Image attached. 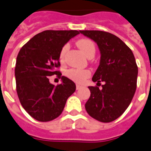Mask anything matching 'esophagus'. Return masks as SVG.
<instances>
[{
	"mask_svg": "<svg viewBox=\"0 0 151 151\" xmlns=\"http://www.w3.org/2000/svg\"><path fill=\"white\" fill-rule=\"evenodd\" d=\"M81 88V86L80 85H76V88H77V90L80 89Z\"/></svg>",
	"mask_w": 151,
	"mask_h": 151,
	"instance_id": "1",
	"label": "esophagus"
}]
</instances>
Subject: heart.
<instances>
[{"label":"heart","mask_w":151,"mask_h":151,"mask_svg":"<svg viewBox=\"0 0 151 151\" xmlns=\"http://www.w3.org/2000/svg\"><path fill=\"white\" fill-rule=\"evenodd\" d=\"M77 45L79 47L81 50L82 52L88 57L92 54H95L96 52V47H95L94 43L92 41L89 39L83 38L78 40L77 42ZM68 48V45H65L63 46L61 50L59 52V61L63 62L64 56H65V53ZM67 78L71 79L73 81L77 83H83L86 79H87L90 75H91V72L88 70H81V69H70L66 71V73Z\"/></svg>","instance_id":"1"}]
</instances>
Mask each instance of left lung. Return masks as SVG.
Here are the masks:
<instances>
[{"instance_id":"1","label":"left lung","mask_w":151,"mask_h":151,"mask_svg":"<svg viewBox=\"0 0 151 151\" xmlns=\"http://www.w3.org/2000/svg\"><path fill=\"white\" fill-rule=\"evenodd\" d=\"M98 45L100 64L89 86L91 96L85 103L88 114L101 122H111L125 111L133 98L137 85L138 66L132 50L114 34L101 30H80ZM101 85V84H100Z\"/></svg>"}]
</instances>
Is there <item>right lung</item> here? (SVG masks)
<instances>
[{
  "label": "right lung",
  "mask_w": 151,
  "mask_h": 151,
  "mask_svg": "<svg viewBox=\"0 0 151 151\" xmlns=\"http://www.w3.org/2000/svg\"><path fill=\"white\" fill-rule=\"evenodd\" d=\"M78 30H45L32 37L20 49L15 68L16 92L21 105L32 117L50 122L61 114L66 100L76 90L69 78L62 76L59 55L63 46ZM55 74L63 82H49Z\"/></svg>",
  "instance_id": "obj_1"
}]
</instances>
